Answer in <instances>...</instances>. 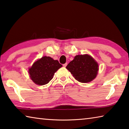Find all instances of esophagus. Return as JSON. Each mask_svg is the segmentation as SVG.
I'll list each match as a JSON object with an SVG mask.
<instances>
[{
  "label": "esophagus",
  "mask_w": 129,
  "mask_h": 129,
  "mask_svg": "<svg viewBox=\"0 0 129 129\" xmlns=\"http://www.w3.org/2000/svg\"><path fill=\"white\" fill-rule=\"evenodd\" d=\"M67 65V63H65V64H63V67H66Z\"/></svg>",
  "instance_id": "34e87169"
}]
</instances>
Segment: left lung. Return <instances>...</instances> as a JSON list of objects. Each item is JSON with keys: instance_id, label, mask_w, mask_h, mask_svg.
I'll list each match as a JSON object with an SVG mask.
<instances>
[{"instance_id": "left-lung-1", "label": "left lung", "mask_w": 129, "mask_h": 129, "mask_svg": "<svg viewBox=\"0 0 129 129\" xmlns=\"http://www.w3.org/2000/svg\"><path fill=\"white\" fill-rule=\"evenodd\" d=\"M78 81L90 82L95 78L99 71L97 62L88 54L77 55L66 67Z\"/></svg>"}]
</instances>
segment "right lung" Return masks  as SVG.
I'll return each mask as SVG.
<instances>
[{
    "instance_id": "right-lung-1",
    "label": "right lung",
    "mask_w": 129,
    "mask_h": 129,
    "mask_svg": "<svg viewBox=\"0 0 129 129\" xmlns=\"http://www.w3.org/2000/svg\"><path fill=\"white\" fill-rule=\"evenodd\" d=\"M62 67L57 60L50 57L44 56L34 63L29 69V74L32 80L39 85L48 83L53 77L54 73Z\"/></svg>"
}]
</instances>
